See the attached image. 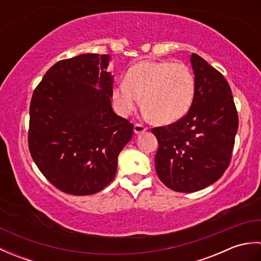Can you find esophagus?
I'll return each instance as SVG.
<instances>
[{
    "instance_id": "34e87169",
    "label": "esophagus",
    "mask_w": 261,
    "mask_h": 261,
    "mask_svg": "<svg viewBox=\"0 0 261 261\" xmlns=\"http://www.w3.org/2000/svg\"><path fill=\"white\" fill-rule=\"evenodd\" d=\"M146 130H147V127L143 126L142 124H140V123H136L135 124L134 131H135L136 135H141V134H143V132H146Z\"/></svg>"
}]
</instances>
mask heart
Returning <instances> with one entry per match:
<instances>
[{"label":"heart","mask_w":261,"mask_h":261,"mask_svg":"<svg viewBox=\"0 0 261 261\" xmlns=\"http://www.w3.org/2000/svg\"><path fill=\"white\" fill-rule=\"evenodd\" d=\"M195 76L182 63L143 60L127 70L125 82L116 85L113 99L121 115H129L141 102L158 124H171L190 111L195 95Z\"/></svg>","instance_id":"heart-1"}]
</instances>
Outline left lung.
Wrapping results in <instances>:
<instances>
[{
    "label": "left lung",
    "instance_id": "8db88e82",
    "mask_svg": "<svg viewBox=\"0 0 261 261\" xmlns=\"http://www.w3.org/2000/svg\"><path fill=\"white\" fill-rule=\"evenodd\" d=\"M195 95L187 114L173 124L153 127L159 179L176 192L201 191L218 180L231 162L238 112L229 83L206 60L193 54Z\"/></svg>",
    "mask_w": 261,
    "mask_h": 261
}]
</instances>
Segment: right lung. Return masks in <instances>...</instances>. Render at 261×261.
Masks as SVG:
<instances>
[{"label": "right lung", "mask_w": 261, "mask_h": 261, "mask_svg": "<svg viewBox=\"0 0 261 261\" xmlns=\"http://www.w3.org/2000/svg\"><path fill=\"white\" fill-rule=\"evenodd\" d=\"M110 59L84 54L60 60L32 94L31 157L55 187L71 195H92L107 187L134 134V125L112 110Z\"/></svg>", "instance_id": "right-lung-1"}]
</instances>
